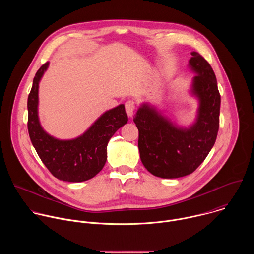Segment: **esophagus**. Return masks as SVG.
<instances>
[{"mask_svg": "<svg viewBox=\"0 0 254 254\" xmlns=\"http://www.w3.org/2000/svg\"><path fill=\"white\" fill-rule=\"evenodd\" d=\"M126 106V112L127 114L128 117H132L133 112H134V108H135V103L133 100H127L125 103Z\"/></svg>", "mask_w": 254, "mask_h": 254, "instance_id": "obj_1", "label": "esophagus"}]
</instances>
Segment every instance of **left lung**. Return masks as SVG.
Instances as JSON below:
<instances>
[{"instance_id": "8db88e82", "label": "left lung", "mask_w": 254, "mask_h": 254, "mask_svg": "<svg viewBox=\"0 0 254 254\" xmlns=\"http://www.w3.org/2000/svg\"><path fill=\"white\" fill-rule=\"evenodd\" d=\"M191 54L190 67L197 73L192 91L200 99L195 125L179 128L148 104L141 105L133 119L141 163L156 177L173 179L193 173L210 153L218 133L221 97L215 73L201 54Z\"/></svg>"}]
</instances>
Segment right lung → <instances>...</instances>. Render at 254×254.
<instances>
[{"instance_id": "obj_1", "label": "right lung", "mask_w": 254, "mask_h": 254, "mask_svg": "<svg viewBox=\"0 0 254 254\" xmlns=\"http://www.w3.org/2000/svg\"><path fill=\"white\" fill-rule=\"evenodd\" d=\"M49 63L36 72L28 96V131L36 152L58 180L83 182L96 176L106 162V147L115 132L127 123L125 105L104 113L90 128L77 138L60 140L46 133L38 120V86Z\"/></svg>"}]
</instances>
